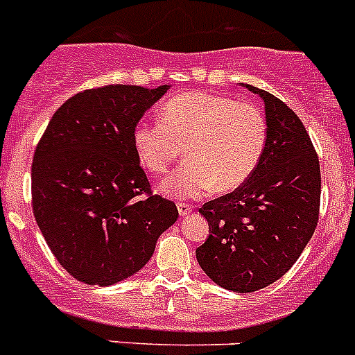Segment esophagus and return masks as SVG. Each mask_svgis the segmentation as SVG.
<instances>
[{
  "label": "esophagus",
  "mask_w": 355,
  "mask_h": 355,
  "mask_svg": "<svg viewBox=\"0 0 355 355\" xmlns=\"http://www.w3.org/2000/svg\"><path fill=\"white\" fill-rule=\"evenodd\" d=\"M191 209H193V206H190V204L178 202V211H180L181 216H188L191 213Z\"/></svg>",
  "instance_id": "esophagus-1"
}]
</instances>
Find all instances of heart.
<instances>
[{
	"label": "heart",
	"mask_w": 355,
	"mask_h": 355,
	"mask_svg": "<svg viewBox=\"0 0 355 355\" xmlns=\"http://www.w3.org/2000/svg\"><path fill=\"white\" fill-rule=\"evenodd\" d=\"M268 126L253 103L191 91L168 100L158 121H139L133 146L153 174H164L187 148L188 158L162 188L174 197H199L214 187L230 191L245 184L264 155Z\"/></svg>",
	"instance_id": "1"
}]
</instances>
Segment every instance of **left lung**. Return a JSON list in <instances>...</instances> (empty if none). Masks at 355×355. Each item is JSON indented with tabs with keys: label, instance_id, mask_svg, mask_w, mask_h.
Wrapping results in <instances>:
<instances>
[{
	"label": "left lung",
	"instance_id": "obj_1",
	"mask_svg": "<svg viewBox=\"0 0 355 355\" xmlns=\"http://www.w3.org/2000/svg\"><path fill=\"white\" fill-rule=\"evenodd\" d=\"M246 87L264 100V155L245 184L200 207L211 234L195 250L214 284L241 294L268 287L294 266L320 211V164L303 121L269 91Z\"/></svg>",
	"mask_w": 355,
	"mask_h": 355
}]
</instances>
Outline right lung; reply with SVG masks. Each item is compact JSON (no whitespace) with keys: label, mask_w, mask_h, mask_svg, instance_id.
Instances as JSON below:
<instances>
[{"label":"right lung","mask_w":355,"mask_h":355,"mask_svg":"<svg viewBox=\"0 0 355 355\" xmlns=\"http://www.w3.org/2000/svg\"><path fill=\"white\" fill-rule=\"evenodd\" d=\"M168 86L110 84L80 91L54 112L31 165L33 214L52 255L87 285L118 284L146 266L178 220L151 191L133 128Z\"/></svg>","instance_id":"right-lung-1"}]
</instances>
